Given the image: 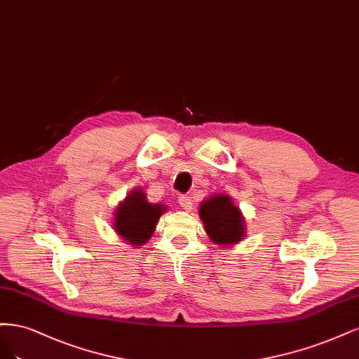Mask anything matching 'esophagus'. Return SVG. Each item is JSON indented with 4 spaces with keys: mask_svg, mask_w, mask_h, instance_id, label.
Masks as SVG:
<instances>
[{
    "mask_svg": "<svg viewBox=\"0 0 359 359\" xmlns=\"http://www.w3.org/2000/svg\"><path fill=\"white\" fill-rule=\"evenodd\" d=\"M179 204L183 207L184 210L192 209V200H191V196H188V195H180L179 196Z\"/></svg>",
    "mask_w": 359,
    "mask_h": 359,
    "instance_id": "1",
    "label": "esophagus"
}]
</instances>
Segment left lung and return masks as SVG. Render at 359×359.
Listing matches in <instances>:
<instances>
[{
  "label": "left lung",
  "instance_id": "8db88e82",
  "mask_svg": "<svg viewBox=\"0 0 359 359\" xmlns=\"http://www.w3.org/2000/svg\"><path fill=\"white\" fill-rule=\"evenodd\" d=\"M198 215L207 236L217 246L231 248L246 237V219L228 194H215L201 201Z\"/></svg>",
  "mask_w": 359,
  "mask_h": 359
}]
</instances>
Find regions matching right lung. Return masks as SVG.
I'll use <instances>...</instances> for the list:
<instances>
[{"label":"right lung","mask_w":359,"mask_h":359,"mask_svg":"<svg viewBox=\"0 0 359 359\" xmlns=\"http://www.w3.org/2000/svg\"><path fill=\"white\" fill-rule=\"evenodd\" d=\"M165 212L167 205L150 203L143 189L134 188L114 209L111 228L126 245L143 246L154 236L159 217Z\"/></svg>","instance_id":"obj_1"}]
</instances>
